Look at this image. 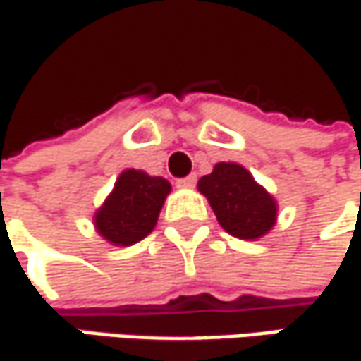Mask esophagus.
I'll list each match as a JSON object with an SVG mask.
<instances>
[{
  "mask_svg": "<svg viewBox=\"0 0 361 361\" xmlns=\"http://www.w3.org/2000/svg\"><path fill=\"white\" fill-rule=\"evenodd\" d=\"M176 185H178V188H183V190H190V188H194V185H196V176L181 178V180L176 181Z\"/></svg>",
  "mask_w": 361,
  "mask_h": 361,
  "instance_id": "34e87169",
  "label": "esophagus"
}]
</instances>
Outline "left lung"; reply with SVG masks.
I'll use <instances>...</instances> for the list:
<instances>
[{
	"instance_id": "left-lung-1",
	"label": "left lung",
	"mask_w": 361,
	"mask_h": 361,
	"mask_svg": "<svg viewBox=\"0 0 361 361\" xmlns=\"http://www.w3.org/2000/svg\"><path fill=\"white\" fill-rule=\"evenodd\" d=\"M221 227L240 240L262 238L277 219V202L242 165L216 163L211 176L198 181Z\"/></svg>"
}]
</instances>
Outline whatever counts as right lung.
<instances>
[{"mask_svg": "<svg viewBox=\"0 0 361 361\" xmlns=\"http://www.w3.org/2000/svg\"><path fill=\"white\" fill-rule=\"evenodd\" d=\"M169 181L145 171L126 169L115 181L111 196L94 214L97 231L115 246H132L154 229Z\"/></svg>", "mask_w": 361, "mask_h": 361, "instance_id": "1", "label": "right lung"}]
</instances>
